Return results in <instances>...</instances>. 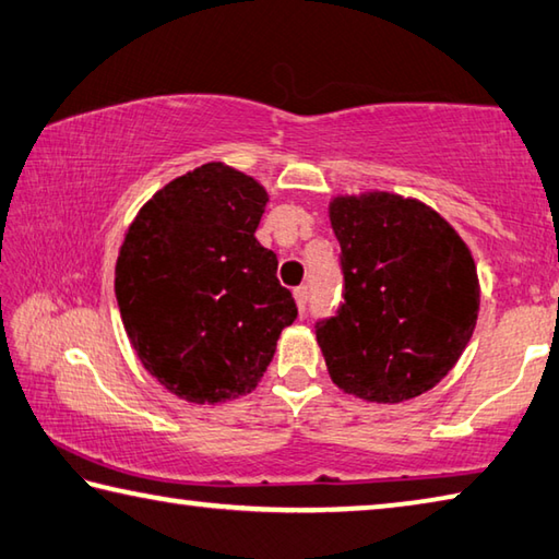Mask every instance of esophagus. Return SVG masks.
I'll use <instances>...</instances> for the list:
<instances>
[{"label": "esophagus", "instance_id": "esophagus-1", "mask_svg": "<svg viewBox=\"0 0 559 559\" xmlns=\"http://www.w3.org/2000/svg\"><path fill=\"white\" fill-rule=\"evenodd\" d=\"M293 298H296L298 310L306 312V306H308V286H298L296 290H293Z\"/></svg>", "mask_w": 559, "mask_h": 559}]
</instances>
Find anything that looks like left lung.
Returning a JSON list of instances; mask_svg holds the SVG:
<instances>
[{
  "label": "left lung",
  "instance_id": "8db88e82",
  "mask_svg": "<svg viewBox=\"0 0 559 559\" xmlns=\"http://www.w3.org/2000/svg\"><path fill=\"white\" fill-rule=\"evenodd\" d=\"M344 302L318 322L332 383L369 403L435 389L460 361L479 314L469 247L430 205L385 190L330 200Z\"/></svg>",
  "mask_w": 559,
  "mask_h": 559
}]
</instances>
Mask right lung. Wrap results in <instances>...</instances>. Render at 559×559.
<instances>
[{
	"mask_svg": "<svg viewBox=\"0 0 559 559\" xmlns=\"http://www.w3.org/2000/svg\"><path fill=\"white\" fill-rule=\"evenodd\" d=\"M269 192L219 160L170 180L119 247L115 293L151 377L195 405L257 389L298 318L278 259L253 237Z\"/></svg>",
	"mask_w": 559,
	"mask_h": 559,
	"instance_id": "obj_1",
	"label": "right lung"
}]
</instances>
